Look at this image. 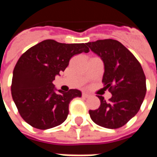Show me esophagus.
Returning a JSON list of instances; mask_svg holds the SVG:
<instances>
[{
	"label": "esophagus",
	"mask_w": 157,
	"mask_h": 157,
	"mask_svg": "<svg viewBox=\"0 0 157 157\" xmlns=\"http://www.w3.org/2000/svg\"><path fill=\"white\" fill-rule=\"evenodd\" d=\"M82 97H83V98H88L91 97V95L88 94V93H86V92H83V93H82Z\"/></svg>",
	"instance_id": "1"
}]
</instances>
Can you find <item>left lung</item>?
Listing matches in <instances>:
<instances>
[{
    "label": "left lung",
    "instance_id": "left-lung-1",
    "mask_svg": "<svg viewBox=\"0 0 157 157\" xmlns=\"http://www.w3.org/2000/svg\"><path fill=\"white\" fill-rule=\"evenodd\" d=\"M104 65L102 82L112 93L109 102L99 96L101 105L90 110L92 120L107 128H118L139 112L146 92L145 75L140 62L120 42L103 39L86 43Z\"/></svg>",
    "mask_w": 157,
    "mask_h": 157
}]
</instances>
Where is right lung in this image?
<instances>
[{
  "mask_svg": "<svg viewBox=\"0 0 157 157\" xmlns=\"http://www.w3.org/2000/svg\"><path fill=\"white\" fill-rule=\"evenodd\" d=\"M88 53L86 44H61L47 39L28 49L13 70L12 96L22 118L33 128L48 129L67 118L69 103L82 92H65L53 82L68 66L72 56Z\"/></svg>",
  "mask_w": 157,
  "mask_h": 157,
  "instance_id": "add662e5",
  "label": "right lung"
}]
</instances>
